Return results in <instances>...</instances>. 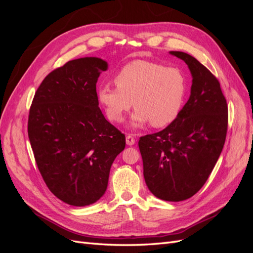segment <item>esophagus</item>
<instances>
[{
	"label": "esophagus",
	"instance_id": "esophagus-1",
	"mask_svg": "<svg viewBox=\"0 0 253 253\" xmlns=\"http://www.w3.org/2000/svg\"><path fill=\"white\" fill-rule=\"evenodd\" d=\"M135 143V138L132 135H126V144L133 145Z\"/></svg>",
	"mask_w": 253,
	"mask_h": 253
}]
</instances>
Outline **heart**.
<instances>
[{"label": "heart", "instance_id": "heart-1", "mask_svg": "<svg viewBox=\"0 0 253 253\" xmlns=\"http://www.w3.org/2000/svg\"><path fill=\"white\" fill-rule=\"evenodd\" d=\"M117 86L104 84L98 89V100L108 118L120 124L132 105L134 127L150 122L165 127L178 117L187 95V79L177 67H167L151 61L135 60L115 76Z\"/></svg>", "mask_w": 253, "mask_h": 253}]
</instances>
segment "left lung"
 I'll return each instance as SVG.
<instances>
[{"instance_id": "8db88e82", "label": "left lung", "mask_w": 253, "mask_h": 253, "mask_svg": "<svg viewBox=\"0 0 253 253\" xmlns=\"http://www.w3.org/2000/svg\"><path fill=\"white\" fill-rule=\"evenodd\" d=\"M170 52L190 68L191 96L171 125L140 137L138 145L149 190L160 200L180 202L202 189L217 162L226 140L228 105L208 68L186 52Z\"/></svg>"}]
</instances>
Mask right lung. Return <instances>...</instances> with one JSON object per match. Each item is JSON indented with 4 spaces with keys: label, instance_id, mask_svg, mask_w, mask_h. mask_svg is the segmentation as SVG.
<instances>
[{
    "label": "right lung",
    "instance_id": "1",
    "mask_svg": "<svg viewBox=\"0 0 253 253\" xmlns=\"http://www.w3.org/2000/svg\"><path fill=\"white\" fill-rule=\"evenodd\" d=\"M105 61L86 57L50 72L28 115L36 164L50 192L72 206L94 204L106 191L111 166L126 136L99 108L96 83Z\"/></svg>",
    "mask_w": 253,
    "mask_h": 253
}]
</instances>
